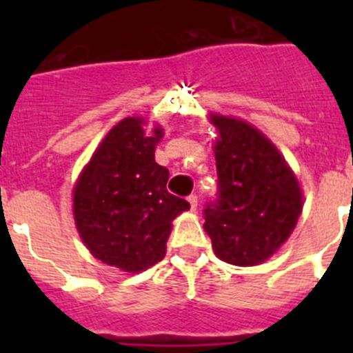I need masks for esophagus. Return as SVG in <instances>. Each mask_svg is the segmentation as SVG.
I'll list each match as a JSON object with an SVG mask.
<instances>
[{
	"label": "esophagus",
	"instance_id": "obj_1",
	"mask_svg": "<svg viewBox=\"0 0 353 353\" xmlns=\"http://www.w3.org/2000/svg\"><path fill=\"white\" fill-rule=\"evenodd\" d=\"M187 201H189V205H191V210H196V208H198V196L196 194L189 196V198H187Z\"/></svg>",
	"mask_w": 353,
	"mask_h": 353
}]
</instances>
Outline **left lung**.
<instances>
[{
  "label": "left lung",
  "mask_w": 353,
  "mask_h": 353,
  "mask_svg": "<svg viewBox=\"0 0 353 353\" xmlns=\"http://www.w3.org/2000/svg\"><path fill=\"white\" fill-rule=\"evenodd\" d=\"M217 194L203 208L205 232L215 254L249 267L272 256L286 242L302 210L297 179L276 146L245 121L212 117Z\"/></svg>",
  "instance_id": "obj_1"
}]
</instances>
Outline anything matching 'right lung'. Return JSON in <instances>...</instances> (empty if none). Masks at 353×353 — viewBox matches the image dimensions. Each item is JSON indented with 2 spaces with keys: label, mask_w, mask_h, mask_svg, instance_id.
Returning a JSON list of instances; mask_svg holds the SVG:
<instances>
[{
  "label": "right lung",
  "mask_w": 353,
  "mask_h": 353,
  "mask_svg": "<svg viewBox=\"0 0 353 353\" xmlns=\"http://www.w3.org/2000/svg\"><path fill=\"white\" fill-rule=\"evenodd\" d=\"M162 130L145 136L139 118H125L101 143L74 189V217L95 258L141 272L166 254L171 221L187 210L168 192L170 171L154 159Z\"/></svg>",
  "instance_id": "1"
}]
</instances>
